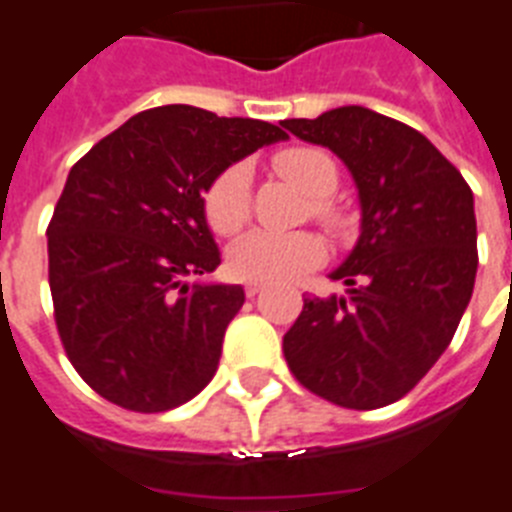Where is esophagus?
<instances>
[{
  "label": "esophagus",
  "instance_id": "34e87169",
  "mask_svg": "<svg viewBox=\"0 0 512 512\" xmlns=\"http://www.w3.org/2000/svg\"><path fill=\"white\" fill-rule=\"evenodd\" d=\"M261 290H264V285H261V282H245V296L248 298L259 296Z\"/></svg>",
  "mask_w": 512,
  "mask_h": 512
}]
</instances>
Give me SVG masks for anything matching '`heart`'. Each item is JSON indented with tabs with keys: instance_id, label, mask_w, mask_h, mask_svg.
Segmentation results:
<instances>
[{
	"instance_id": "obj_1",
	"label": "heart",
	"mask_w": 512,
	"mask_h": 512,
	"mask_svg": "<svg viewBox=\"0 0 512 512\" xmlns=\"http://www.w3.org/2000/svg\"><path fill=\"white\" fill-rule=\"evenodd\" d=\"M275 169L304 190L312 200V214L327 227H338L341 216L327 195L338 185L333 158L317 147H290L275 155ZM208 227L216 235H235L251 216V166L232 163L208 185L203 195ZM325 259V245L312 232L253 230L230 248V272L251 282H285L304 275Z\"/></svg>"
}]
</instances>
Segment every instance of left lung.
<instances>
[{"label": "left lung", "instance_id": "left-lung-1", "mask_svg": "<svg viewBox=\"0 0 512 512\" xmlns=\"http://www.w3.org/2000/svg\"><path fill=\"white\" fill-rule=\"evenodd\" d=\"M354 177L359 240L330 272L346 296L304 298L282 351L301 386L349 410L402 399L436 365L476 282V214L463 174L412 126L362 105L288 118Z\"/></svg>", "mask_w": 512, "mask_h": 512}]
</instances>
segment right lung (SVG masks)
<instances>
[{
  "label": "right lung",
  "instance_id": "add662e5",
  "mask_svg": "<svg viewBox=\"0 0 512 512\" xmlns=\"http://www.w3.org/2000/svg\"><path fill=\"white\" fill-rule=\"evenodd\" d=\"M288 140L256 118L192 105L142 110L81 158L47 227L65 354L108 402L166 412L214 378L240 285L187 282L219 267L203 192L227 166Z\"/></svg>",
  "mask_w": 512,
  "mask_h": 512
}]
</instances>
